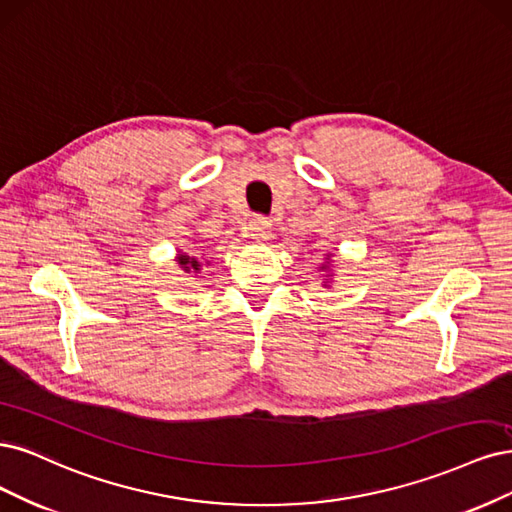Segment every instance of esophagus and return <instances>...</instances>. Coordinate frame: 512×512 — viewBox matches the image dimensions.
I'll return each mask as SVG.
<instances>
[{
  "label": "esophagus",
  "instance_id": "obj_1",
  "mask_svg": "<svg viewBox=\"0 0 512 512\" xmlns=\"http://www.w3.org/2000/svg\"><path fill=\"white\" fill-rule=\"evenodd\" d=\"M249 236L253 240H268L272 236V223L268 217H261V214H257V217H253V221L249 223Z\"/></svg>",
  "mask_w": 512,
  "mask_h": 512
}]
</instances>
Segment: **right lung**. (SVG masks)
Segmentation results:
<instances>
[{
	"instance_id": "obj_1",
	"label": "right lung",
	"mask_w": 512,
	"mask_h": 512,
	"mask_svg": "<svg viewBox=\"0 0 512 512\" xmlns=\"http://www.w3.org/2000/svg\"><path fill=\"white\" fill-rule=\"evenodd\" d=\"M178 263H180V266H183L185 270H200V261H197L195 257H191V255H180L178 257Z\"/></svg>"
}]
</instances>
